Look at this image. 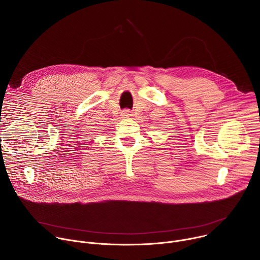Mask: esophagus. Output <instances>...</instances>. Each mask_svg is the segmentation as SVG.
Here are the masks:
<instances>
[{
	"mask_svg": "<svg viewBox=\"0 0 260 260\" xmlns=\"http://www.w3.org/2000/svg\"><path fill=\"white\" fill-rule=\"evenodd\" d=\"M122 116L124 117V118H127V117H131L132 116V112H131V111L129 110H124L123 111V112H122Z\"/></svg>",
	"mask_w": 260,
	"mask_h": 260,
	"instance_id": "1",
	"label": "esophagus"
}]
</instances>
